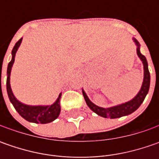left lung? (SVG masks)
<instances>
[{"instance_id": "left-lung-1", "label": "left lung", "mask_w": 159, "mask_h": 159, "mask_svg": "<svg viewBox=\"0 0 159 159\" xmlns=\"http://www.w3.org/2000/svg\"><path fill=\"white\" fill-rule=\"evenodd\" d=\"M134 41L135 42L137 48L138 57H140V59L142 60L143 64V70H144V77H143V82L142 85L141 90L139 91L137 95H135L131 101L126 102L125 103L119 104L117 106L111 107V108H102V107L97 106L94 104L92 102L89 100V98L88 97V95H86L85 91L82 90L83 96L85 98V101L87 102L88 106L94 111L97 115L103 117V118H111V119H117V118H120L123 116H126L129 115L134 111H135L138 108L140 107V105L143 103V102L144 101L146 95L149 92L150 89V75L149 69H148V62L147 59L144 57L143 55H142V53L140 52V43L138 42L137 40H135L134 38L133 39Z\"/></svg>"}]
</instances>
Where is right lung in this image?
Listing matches in <instances>:
<instances>
[{
	"instance_id": "1",
	"label": "right lung",
	"mask_w": 159,
	"mask_h": 159,
	"mask_svg": "<svg viewBox=\"0 0 159 159\" xmlns=\"http://www.w3.org/2000/svg\"><path fill=\"white\" fill-rule=\"evenodd\" d=\"M22 42V38L18 40L15 44V46L12 49V58L11 61L8 64V69H7V92L11 103L16 109V111L19 113V115L22 118L27 120L29 122H34V123H40V124H47L54 121L56 119H57L60 111H61V106H60V99L62 93H60L58 95V98L57 101L55 102L51 105H38V106H31L24 104L18 101L13 95L12 90L10 88V71L12 65L15 61L16 53L17 51L18 48L20 46ZM0 83H1V75H0Z\"/></svg>"
}]
</instances>
